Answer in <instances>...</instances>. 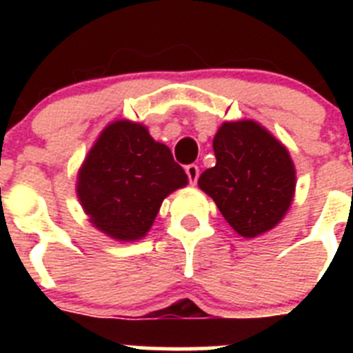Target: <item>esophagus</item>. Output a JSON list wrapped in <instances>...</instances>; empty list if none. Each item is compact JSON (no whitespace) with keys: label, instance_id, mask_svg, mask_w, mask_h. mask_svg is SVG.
<instances>
[{"label":"esophagus","instance_id":"1","mask_svg":"<svg viewBox=\"0 0 353 353\" xmlns=\"http://www.w3.org/2000/svg\"><path fill=\"white\" fill-rule=\"evenodd\" d=\"M185 173H187V179H189V182L191 183L198 182L199 168L196 166V164H189V166H185Z\"/></svg>","mask_w":353,"mask_h":353}]
</instances>
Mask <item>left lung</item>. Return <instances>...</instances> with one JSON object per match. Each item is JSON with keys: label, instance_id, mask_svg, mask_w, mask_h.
Here are the masks:
<instances>
[{"label": "left lung", "instance_id": "8db88e82", "mask_svg": "<svg viewBox=\"0 0 353 353\" xmlns=\"http://www.w3.org/2000/svg\"><path fill=\"white\" fill-rule=\"evenodd\" d=\"M215 166L198 185L215 201L228 224L251 239L283 219L295 192L288 150L256 121H226L214 138Z\"/></svg>", "mask_w": 353, "mask_h": 353}]
</instances>
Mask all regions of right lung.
<instances>
[{
	"label": "right lung",
	"instance_id": "add662e5",
	"mask_svg": "<svg viewBox=\"0 0 353 353\" xmlns=\"http://www.w3.org/2000/svg\"><path fill=\"white\" fill-rule=\"evenodd\" d=\"M187 185L171 150L146 127L118 120L104 129L79 170L77 196L93 226L117 240H138L154 224L162 199Z\"/></svg>",
	"mask_w": 353,
	"mask_h": 353
}]
</instances>
